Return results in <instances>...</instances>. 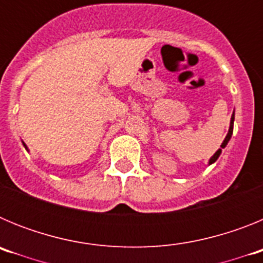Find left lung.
<instances>
[{
    "label": "left lung",
    "instance_id": "1",
    "mask_svg": "<svg viewBox=\"0 0 263 263\" xmlns=\"http://www.w3.org/2000/svg\"><path fill=\"white\" fill-rule=\"evenodd\" d=\"M233 124H234V111H233V115H232V118H231V125H229V130H228V134H227V137H225V138H224V141H222V143H221V147L218 148L217 152H216L215 154H213L212 157L210 158V160H208V166H211V164H212V163H215L216 160L218 159V157H220V154H221L222 148H225V147H227L228 142H229V141H231V138H232V134H233Z\"/></svg>",
    "mask_w": 263,
    "mask_h": 263
}]
</instances>
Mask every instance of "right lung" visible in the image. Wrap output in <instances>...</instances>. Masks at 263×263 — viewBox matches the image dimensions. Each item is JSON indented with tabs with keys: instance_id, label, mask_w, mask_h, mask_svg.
<instances>
[{
	"instance_id": "add662e5",
	"label": "right lung",
	"mask_w": 263,
	"mask_h": 263,
	"mask_svg": "<svg viewBox=\"0 0 263 263\" xmlns=\"http://www.w3.org/2000/svg\"><path fill=\"white\" fill-rule=\"evenodd\" d=\"M22 143H23V146H25V148H26L27 152H29V147H27V146H26V143H25V142H22Z\"/></svg>"
}]
</instances>
